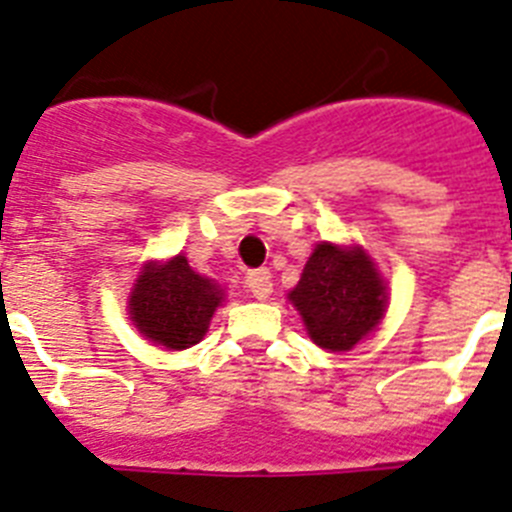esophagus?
<instances>
[{"label": "esophagus", "mask_w": 512, "mask_h": 512, "mask_svg": "<svg viewBox=\"0 0 512 512\" xmlns=\"http://www.w3.org/2000/svg\"><path fill=\"white\" fill-rule=\"evenodd\" d=\"M245 285L252 296L260 298V301L270 298V293H273V280H270V273H267V270H252V273H247Z\"/></svg>", "instance_id": "esophagus-1"}]
</instances>
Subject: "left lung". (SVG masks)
Listing matches in <instances>:
<instances>
[{
  "mask_svg": "<svg viewBox=\"0 0 512 512\" xmlns=\"http://www.w3.org/2000/svg\"><path fill=\"white\" fill-rule=\"evenodd\" d=\"M288 298L301 313L313 344L329 352H349L380 326L388 285L362 247L319 242Z\"/></svg>",
  "mask_w": 512,
  "mask_h": 512,
  "instance_id": "left-lung-1",
  "label": "left lung"
}]
</instances>
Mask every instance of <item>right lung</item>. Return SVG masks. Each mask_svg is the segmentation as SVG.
<instances>
[{"label":"right lung","instance_id":"right-lung-1","mask_svg":"<svg viewBox=\"0 0 512 512\" xmlns=\"http://www.w3.org/2000/svg\"><path fill=\"white\" fill-rule=\"evenodd\" d=\"M224 290L188 265L183 255L142 265L130 296V319L145 339L165 349H188L204 339Z\"/></svg>","mask_w":512,"mask_h":512}]
</instances>
